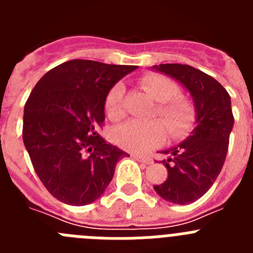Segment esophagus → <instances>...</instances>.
<instances>
[{
  "label": "esophagus",
  "mask_w": 253,
  "mask_h": 253,
  "mask_svg": "<svg viewBox=\"0 0 253 253\" xmlns=\"http://www.w3.org/2000/svg\"><path fill=\"white\" fill-rule=\"evenodd\" d=\"M134 158H137L138 161H140V162H143L144 165H151V163H153V160H152L151 157H147V156H140V154H133Z\"/></svg>",
  "instance_id": "34e87169"
}]
</instances>
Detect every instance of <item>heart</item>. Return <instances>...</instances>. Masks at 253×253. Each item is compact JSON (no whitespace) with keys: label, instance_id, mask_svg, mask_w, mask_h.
Listing matches in <instances>:
<instances>
[{"label":"heart","instance_id":"b5f03b06","mask_svg":"<svg viewBox=\"0 0 253 253\" xmlns=\"http://www.w3.org/2000/svg\"><path fill=\"white\" fill-rule=\"evenodd\" d=\"M142 84L154 100L161 102L157 113L166 124L169 133L173 137L184 134L193 124L195 113L189 102L176 99L180 92L178 87L169 78L157 75L143 77ZM123 95L124 84L120 82L107 93L105 110L113 119L123 115ZM165 125L160 120L133 119L115 128L113 138L122 148L131 152H144L160 144L165 138Z\"/></svg>","mask_w":253,"mask_h":253}]
</instances>
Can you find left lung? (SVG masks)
Listing matches in <instances>:
<instances>
[{
	"mask_svg": "<svg viewBox=\"0 0 253 253\" xmlns=\"http://www.w3.org/2000/svg\"><path fill=\"white\" fill-rule=\"evenodd\" d=\"M151 69L182 84L194 102V129L185 140L160 151L167 156L162 161L167 178L153 186L163 200L186 205L202 198L222 171L234 124L231 96L211 76L187 64H160Z\"/></svg>",
	"mask_w": 253,
	"mask_h": 253,
	"instance_id": "1",
	"label": "left lung"
}]
</instances>
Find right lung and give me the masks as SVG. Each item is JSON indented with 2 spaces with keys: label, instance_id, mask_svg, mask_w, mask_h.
Returning a JSON list of instances; mask_svg holds the SVG:
<instances>
[{
  "label": "right lung",
  "instance_id": "add662e5",
  "mask_svg": "<svg viewBox=\"0 0 253 253\" xmlns=\"http://www.w3.org/2000/svg\"><path fill=\"white\" fill-rule=\"evenodd\" d=\"M137 66L72 59L46 72L24 109L22 139L37 175L59 202L93 203L113 180L126 152L96 129L105 120L109 91Z\"/></svg>",
  "mask_w": 253,
  "mask_h": 253
}]
</instances>
